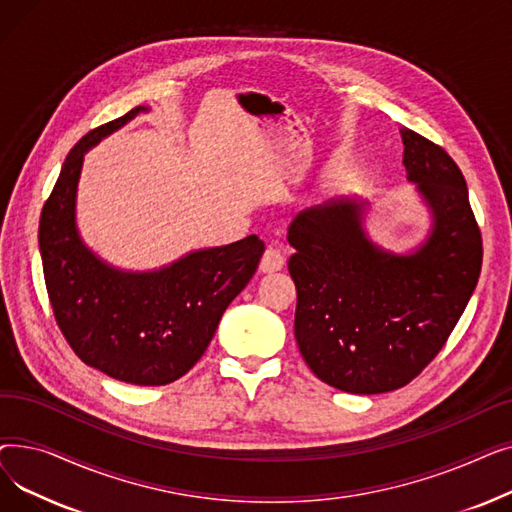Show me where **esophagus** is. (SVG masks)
Wrapping results in <instances>:
<instances>
[{"instance_id": "esophagus-1", "label": "esophagus", "mask_w": 512, "mask_h": 512, "mask_svg": "<svg viewBox=\"0 0 512 512\" xmlns=\"http://www.w3.org/2000/svg\"><path fill=\"white\" fill-rule=\"evenodd\" d=\"M284 265H286V259H284L282 251L276 249V247H267L265 253H263V257H261L259 270H261L263 274H274V272H280Z\"/></svg>"}]
</instances>
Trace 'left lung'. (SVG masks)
<instances>
[{
	"instance_id": "8db88e82",
	"label": "left lung",
	"mask_w": 512,
	"mask_h": 512,
	"mask_svg": "<svg viewBox=\"0 0 512 512\" xmlns=\"http://www.w3.org/2000/svg\"><path fill=\"white\" fill-rule=\"evenodd\" d=\"M409 180L434 209V232L409 257L363 236L361 205L330 199L288 228L297 249L294 338L321 382L351 394H382L413 382L461 319L481 272V230L456 161L402 128Z\"/></svg>"
}]
</instances>
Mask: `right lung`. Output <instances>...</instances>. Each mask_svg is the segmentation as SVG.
Returning <instances> with one entry per match:
<instances>
[{
    "label": "right lung",
    "mask_w": 512,
    "mask_h": 512,
    "mask_svg": "<svg viewBox=\"0 0 512 512\" xmlns=\"http://www.w3.org/2000/svg\"><path fill=\"white\" fill-rule=\"evenodd\" d=\"M143 107L87 132L68 153L39 222L45 288L74 355L114 380L172 384L207 351L226 307L253 278L263 242L191 253L166 270L124 274L85 249L74 228V195L85 151Z\"/></svg>",
    "instance_id": "add662e5"
}]
</instances>
